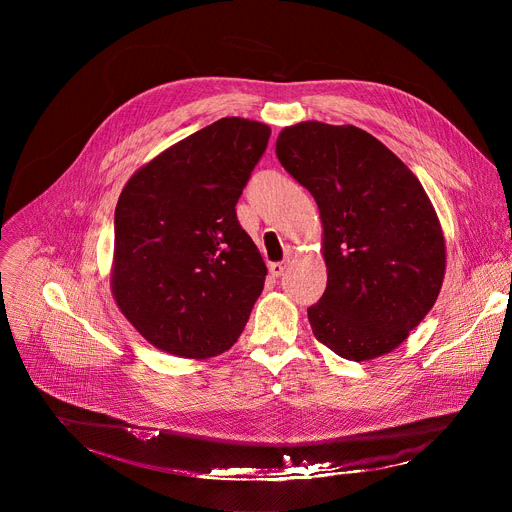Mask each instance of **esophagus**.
Masks as SVG:
<instances>
[{
    "label": "esophagus",
    "mask_w": 512,
    "mask_h": 512,
    "mask_svg": "<svg viewBox=\"0 0 512 512\" xmlns=\"http://www.w3.org/2000/svg\"><path fill=\"white\" fill-rule=\"evenodd\" d=\"M283 271H285V263H271V265H269L271 277H281Z\"/></svg>",
    "instance_id": "obj_1"
}]
</instances>
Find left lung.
Returning <instances> with one entry per match:
<instances>
[{"mask_svg":"<svg viewBox=\"0 0 512 512\" xmlns=\"http://www.w3.org/2000/svg\"><path fill=\"white\" fill-rule=\"evenodd\" d=\"M275 154L320 210L328 283L308 308L316 340L356 362L395 350L433 308L446 275L444 231L421 182L354 125L285 127Z\"/></svg>","mask_w":512,"mask_h":512,"instance_id":"left-lung-1","label":"left lung"}]
</instances>
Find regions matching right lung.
Masks as SVG:
<instances>
[{
    "label": "right lung",
    "instance_id": "obj_1",
    "mask_svg": "<svg viewBox=\"0 0 512 512\" xmlns=\"http://www.w3.org/2000/svg\"><path fill=\"white\" fill-rule=\"evenodd\" d=\"M269 135L265 123L223 117L143 164L119 194L111 294L168 354L229 350L261 296L267 267L235 204Z\"/></svg>",
    "mask_w": 512,
    "mask_h": 512
}]
</instances>
